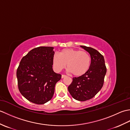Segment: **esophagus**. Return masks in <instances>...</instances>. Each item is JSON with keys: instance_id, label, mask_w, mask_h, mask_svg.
Wrapping results in <instances>:
<instances>
[{"instance_id": "obj_1", "label": "esophagus", "mask_w": 130, "mask_h": 130, "mask_svg": "<svg viewBox=\"0 0 130 130\" xmlns=\"http://www.w3.org/2000/svg\"><path fill=\"white\" fill-rule=\"evenodd\" d=\"M67 76V75H61V78H65V77H66Z\"/></svg>"}]
</instances>
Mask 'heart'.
Here are the masks:
<instances>
[{
	"label": "heart",
	"instance_id": "obj_1",
	"mask_svg": "<svg viewBox=\"0 0 130 130\" xmlns=\"http://www.w3.org/2000/svg\"><path fill=\"white\" fill-rule=\"evenodd\" d=\"M91 63L90 55L86 51L73 48L63 49L59 55L52 57V65L55 70L60 71L67 66L69 72L75 76H80L89 70Z\"/></svg>",
	"mask_w": 130,
	"mask_h": 130
}]
</instances>
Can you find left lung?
Here are the masks:
<instances>
[{
    "instance_id": "8db88e82",
    "label": "left lung",
    "mask_w": 130,
    "mask_h": 130,
    "mask_svg": "<svg viewBox=\"0 0 130 130\" xmlns=\"http://www.w3.org/2000/svg\"><path fill=\"white\" fill-rule=\"evenodd\" d=\"M80 47L90 54V67L84 75L73 78L68 90L74 99L85 101L93 98L102 89L107 69L103 56L97 50L90 47Z\"/></svg>"
}]
</instances>
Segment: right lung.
<instances>
[{
	"instance_id": "1",
	"label": "right lung",
	"mask_w": 130,
	"mask_h": 130,
	"mask_svg": "<svg viewBox=\"0 0 130 130\" xmlns=\"http://www.w3.org/2000/svg\"><path fill=\"white\" fill-rule=\"evenodd\" d=\"M54 47L41 46L30 51L22 59L17 70L19 92L32 103L43 104L54 95L61 75L52 69Z\"/></svg>"
}]
</instances>
